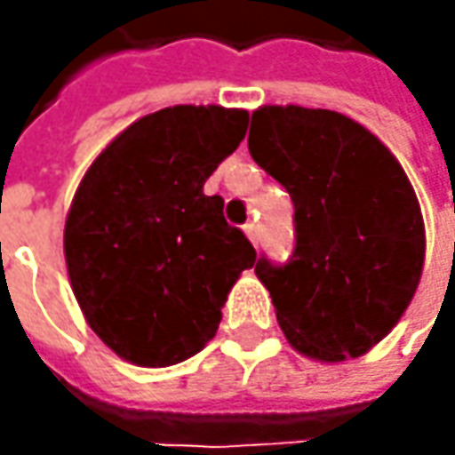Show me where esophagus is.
Masks as SVG:
<instances>
[{"label":"esophagus","instance_id":"esophagus-1","mask_svg":"<svg viewBox=\"0 0 455 455\" xmlns=\"http://www.w3.org/2000/svg\"><path fill=\"white\" fill-rule=\"evenodd\" d=\"M245 235L251 237V243H253V245H258V240H260V230H258V225H255V222H248V225H245Z\"/></svg>","mask_w":455,"mask_h":455}]
</instances>
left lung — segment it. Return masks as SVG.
Here are the masks:
<instances>
[{"mask_svg":"<svg viewBox=\"0 0 455 455\" xmlns=\"http://www.w3.org/2000/svg\"><path fill=\"white\" fill-rule=\"evenodd\" d=\"M248 149L293 200L291 258L255 263L278 326L306 357L364 355L400 322L423 273L426 228L408 174L364 126L323 108H258Z\"/></svg>","mask_w":455,"mask_h":455,"instance_id":"8db88e82","label":"left lung"}]
</instances>
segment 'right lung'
<instances>
[{
  "mask_svg": "<svg viewBox=\"0 0 455 455\" xmlns=\"http://www.w3.org/2000/svg\"><path fill=\"white\" fill-rule=\"evenodd\" d=\"M245 132L248 111L162 108L85 172L65 220V263L85 322L118 357L169 367L215 337L255 248L204 182Z\"/></svg>",
  "mask_w": 455,
  "mask_h": 455,
  "instance_id": "right-lung-1",
  "label": "right lung"
}]
</instances>
